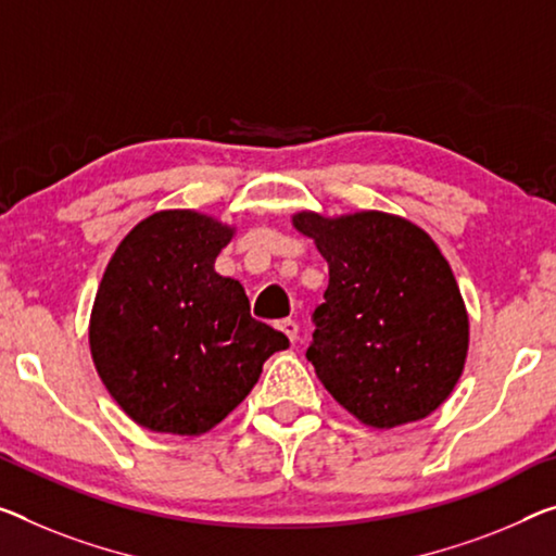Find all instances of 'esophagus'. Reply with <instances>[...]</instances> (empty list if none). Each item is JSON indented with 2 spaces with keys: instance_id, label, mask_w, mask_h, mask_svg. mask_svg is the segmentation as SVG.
Returning a JSON list of instances; mask_svg holds the SVG:
<instances>
[{
  "instance_id": "esophagus-1",
  "label": "esophagus",
  "mask_w": 556,
  "mask_h": 556,
  "mask_svg": "<svg viewBox=\"0 0 556 556\" xmlns=\"http://www.w3.org/2000/svg\"><path fill=\"white\" fill-rule=\"evenodd\" d=\"M276 328H278L280 332H286V336L290 338V343H295V340H298V323H295L293 318H283V320H278V323H276Z\"/></svg>"
}]
</instances>
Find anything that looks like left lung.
Returning a JSON list of instances; mask_svg holds the SVG:
<instances>
[{
  "label": "left lung",
  "instance_id": "obj_1",
  "mask_svg": "<svg viewBox=\"0 0 556 556\" xmlns=\"http://www.w3.org/2000/svg\"><path fill=\"white\" fill-rule=\"evenodd\" d=\"M293 226L328 261L305 357L332 397L370 427L422 420L463 375L469 320L450 263L422 228L380 211Z\"/></svg>",
  "mask_w": 556,
  "mask_h": 556
}]
</instances>
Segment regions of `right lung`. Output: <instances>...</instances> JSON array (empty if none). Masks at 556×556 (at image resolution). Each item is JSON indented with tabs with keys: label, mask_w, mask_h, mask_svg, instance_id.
<instances>
[{
	"label": "right lung",
	"mask_w": 556,
	"mask_h": 556,
	"mask_svg": "<svg viewBox=\"0 0 556 556\" xmlns=\"http://www.w3.org/2000/svg\"><path fill=\"white\" fill-rule=\"evenodd\" d=\"M233 228L195 211H159L118 243L89 323L99 378L134 422L201 434L238 407L263 363L288 348L251 318L249 295L213 270Z\"/></svg>",
	"instance_id": "right-lung-1"
}]
</instances>
